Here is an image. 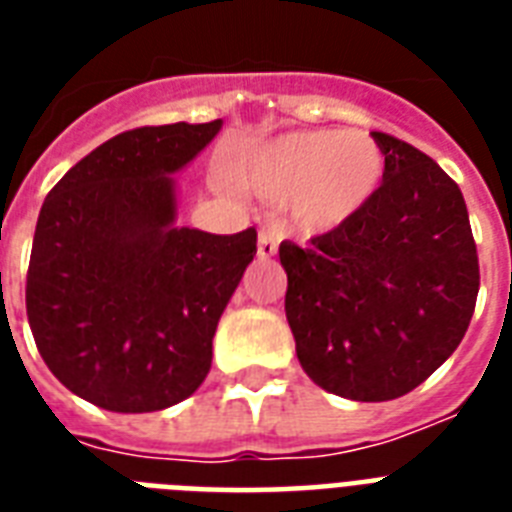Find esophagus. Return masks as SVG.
Returning a JSON list of instances; mask_svg holds the SVG:
<instances>
[{
    "label": "esophagus",
    "instance_id": "esophagus-1",
    "mask_svg": "<svg viewBox=\"0 0 512 512\" xmlns=\"http://www.w3.org/2000/svg\"><path fill=\"white\" fill-rule=\"evenodd\" d=\"M276 249H279L276 236L271 231H260V236H257V257L260 260H271L276 255Z\"/></svg>",
    "mask_w": 512,
    "mask_h": 512
}]
</instances>
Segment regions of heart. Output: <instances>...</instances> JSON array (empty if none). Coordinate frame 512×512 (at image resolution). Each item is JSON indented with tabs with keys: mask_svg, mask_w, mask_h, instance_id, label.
<instances>
[{
	"mask_svg": "<svg viewBox=\"0 0 512 512\" xmlns=\"http://www.w3.org/2000/svg\"><path fill=\"white\" fill-rule=\"evenodd\" d=\"M385 159L364 132L303 130L255 146L233 162V183L265 201L292 199L305 231H329L356 215L380 188Z\"/></svg>",
	"mask_w": 512,
	"mask_h": 512,
	"instance_id": "b5f03b06",
	"label": "heart"
}]
</instances>
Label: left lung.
<instances>
[{
    "label": "left lung",
    "instance_id": "left-lung-1",
    "mask_svg": "<svg viewBox=\"0 0 512 512\" xmlns=\"http://www.w3.org/2000/svg\"><path fill=\"white\" fill-rule=\"evenodd\" d=\"M372 138L385 172L364 209L308 247H279L300 366L350 401L428 380L468 332L481 281L460 185L404 140Z\"/></svg>",
    "mask_w": 512,
    "mask_h": 512
}]
</instances>
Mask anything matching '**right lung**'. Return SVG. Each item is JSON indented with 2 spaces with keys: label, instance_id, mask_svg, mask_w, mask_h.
<instances>
[{
  "label": "right lung",
  "instance_id": "obj_1",
  "mask_svg": "<svg viewBox=\"0 0 512 512\" xmlns=\"http://www.w3.org/2000/svg\"><path fill=\"white\" fill-rule=\"evenodd\" d=\"M223 119L106 140L47 193L26 313L50 372L108 412H159L199 388L212 337L257 252V231L177 228L175 175Z\"/></svg>",
  "mask_w": 512,
  "mask_h": 512
}]
</instances>
